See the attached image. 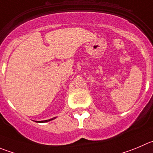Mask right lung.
Here are the masks:
<instances>
[{
  "mask_svg": "<svg viewBox=\"0 0 153 153\" xmlns=\"http://www.w3.org/2000/svg\"><path fill=\"white\" fill-rule=\"evenodd\" d=\"M56 117H54V118H52V119H47V120H43V121H35L36 123H47V122H49L51 121V120H53V119H56Z\"/></svg>",
  "mask_w": 153,
  "mask_h": 153,
  "instance_id": "obj_1",
  "label": "right lung"
}]
</instances>
